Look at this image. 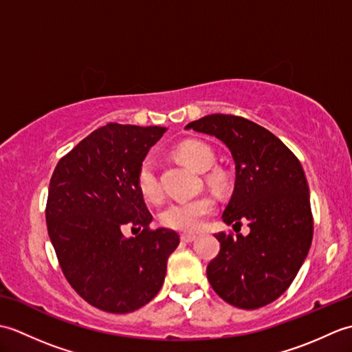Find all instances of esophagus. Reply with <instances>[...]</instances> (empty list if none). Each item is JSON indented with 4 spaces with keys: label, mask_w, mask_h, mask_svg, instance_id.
<instances>
[{
    "label": "esophagus",
    "mask_w": 352,
    "mask_h": 352,
    "mask_svg": "<svg viewBox=\"0 0 352 352\" xmlns=\"http://www.w3.org/2000/svg\"><path fill=\"white\" fill-rule=\"evenodd\" d=\"M195 239H197L195 234H182V241L186 242V243H190V242L195 241Z\"/></svg>",
    "instance_id": "obj_1"
}]
</instances>
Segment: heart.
<instances>
[{
	"mask_svg": "<svg viewBox=\"0 0 352 352\" xmlns=\"http://www.w3.org/2000/svg\"><path fill=\"white\" fill-rule=\"evenodd\" d=\"M175 154L183 163L198 172H204L214 163L213 149L201 140H184L175 148ZM212 180L216 184L222 183L219 174H213ZM136 186L140 195L148 201L160 199V184L157 177L155 164L151 159H144L139 164L136 174ZM216 203L212 197L201 195L192 199L177 201L169 204L160 214V221L164 227L192 233L203 227L204 219L214 212Z\"/></svg>",
	"mask_w": 352,
	"mask_h": 352,
	"instance_id": "obj_1",
	"label": "heart"
}]
</instances>
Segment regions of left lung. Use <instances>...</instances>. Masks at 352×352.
<instances>
[{
    "label": "left lung",
    "instance_id": "left-lung-1",
    "mask_svg": "<svg viewBox=\"0 0 352 352\" xmlns=\"http://www.w3.org/2000/svg\"><path fill=\"white\" fill-rule=\"evenodd\" d=\"M186 129L218 138L230 149L236 182L222 221L227 226L246 221L251 230L248 236L214 234L221 250L207 266V278L234 307L271 304L295 280L313 239L301 163L271 131L241 116L208 115Z\"/></svg>",
    "mask_w": 352,
    "mask_h": 352
}]
</instances>
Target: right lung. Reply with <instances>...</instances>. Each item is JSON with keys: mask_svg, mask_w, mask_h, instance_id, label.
Listing matches in <instances>:
<instances>
[{"mask_svg": "<svg viewBox=\"0 0 352 352\" xmlns=\"http://www.w3.org/2000/svg\"><path fill=\"white\" fill-rule=\"evenodd\" d=\"M164 126L107 124L58 160L52 172L47 227L66 280L94 307L130 313L159 294L168 258L180 243L153 221L136 186L140 162ZM124 225L144 228L136 238Z\"/></svg>", "mask_w": 352, "mask_h": 352, "instance_id": "right-lung-1", "label": "right lung"}]
</instances>
